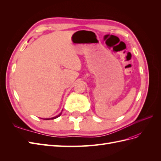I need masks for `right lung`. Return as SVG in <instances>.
Wrapping results in <instances>:
<instances>
[{"label": "right lung", "mask_w": 161, "mask_h": 161, "mask_svg": "<svg viewBox=\"0 0 161 161\" xmlns=\"http://www.w3.org/2000/svg\"><path fill=\"white\" fill-rule=\"evenodd\" d=\"M61 114H62V113H61ZM61 114H60V115H58V116H56V117H53V118H50V119H56V118H58V117H59V116H60V115H61Z\"/></svg>", "instance_id": "1"}]
</instances>
